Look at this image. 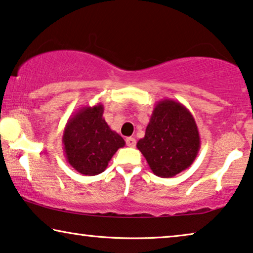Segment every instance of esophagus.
Masks as SVG:
<instances>
[{
  "label": "esophagus",
  "instance_id": "34e87169",
  "mask_svg": "<svg viewBox=\"0 0 253 253\" xmlns=\"http://www.w3.org/2000/svg\"><path fill=\"white\" fill-rule=\"evenodd\" d=\"M126 145L129 147H134V146H136V139H134V138H132V137H127L126 139Z\"/></svg>",
  "mask_w": 253,
  "mask_h": 253
}]
</instances>
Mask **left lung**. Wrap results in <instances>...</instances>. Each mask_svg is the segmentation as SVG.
Here are the masks:
<instances>
[{"label":"left lung","mask_w":253,"mask_h":253,"mask_svg":"<svg viewBox=\"0 0 253 253\" xmlns=\"http://www.w3.org/2000/svg\"><path fill=\"white\" fill-rule=\"evenodd\" d=\"M137 148L159 177H172L185 170L200 150L199 131L192 114L181 102L160 100Z\"/></svg>","instance_id":"8db88e82"}]
</instances>
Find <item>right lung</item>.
<instances>
[{
	"label": "right lung",
	"instance_id": "add662e5",
	"mask_svg": "<svg viewBox=\"0 0 253 253\" xmlns=\"http://www.w3.org/2000/svg\"><path fill=\"white\" fill-rule=\"evenodd\" d=\"M64 155L72 168L85 176L101 174L126 141L103 119V106H85L70 116L63 137Z\"/></svg>",
	"mask_w": 253,
	"mask_h": 253
}]
</instances>
